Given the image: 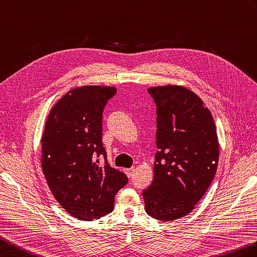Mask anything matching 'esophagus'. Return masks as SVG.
<instances>
[{
    "instance_id": "34e87169",
    "label": "esophagus",
    "mask_w": 257,
    "mask_h": 257,
    "mask_svg": "<svg viewBox=\"0 0 257 257\" xmlns=\"http://www.w3.org/2000/svg\"><path fill=\"white\" fill-rule=\"evenodd\" d=\"M124 173L126 174L127 177H131V176L133 175V173H134V167H132V168H125L124 169Z\"/></svg>"
}]
</instances>
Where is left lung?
<instances>
[{"mask_svg":"<svg viewBox=\"0 0 257 257\" xmlns=\"http://www.w3.org/2000/svg\"><path fill=\"white\" fill-rule=\"evenodd\" d=\"M156 104L158 151L152 185L143 190L148 215L174 221L187 215L216 173L219 141L211 112L180 85L147 90Z\"/></svg>","mask_w":257,"mask_h":257,"instance_id":"obj_1","label":"left lung"}]
</instances>
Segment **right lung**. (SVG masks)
Segmentation results:
<instances>
[{
	"label": "right lung",
	"mask_w": 257,
	"mask_h": 257,
	"mask_svg": "<svg viewBox=\"0 0 257 257\" xmlns=\"http://www.w3.org/2000/svg\"><path fill=\"white\" fill-rule=\"evenodd\" d=\"M116 88L84 85L70 90L47 117L42 138V167L56 200L83 221L113 210L114 198L127 184L124 173L110 166L102 143V113ZM99 156L105 157L100 167Z\"/></svg>",
	"instance_id": "add662e5"
}]
</instances>
